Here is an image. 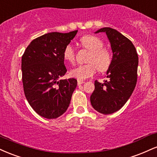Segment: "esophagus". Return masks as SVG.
Returning <instances> with one entry per match:
<instances>
[{
  "label": "esophagus",
  "mask_w": 157,
  "mask_h": 157,
  "mask_svg": "<svg viewBox=\"0 0 157 157\" xmlns=\"http://www.w3.org/2000/svg\"><path fill=\"white\" fill-rule=\"evenodd\" d=\"M78 82V85H80V84H82L84 83V81H80V80H78V82Z\"/></svg>",
  "instance_id": "esophagus-1"
}]
</instances>
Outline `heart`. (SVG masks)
I'll use <instances>...</instances> for the list:
<instances>
[{"label": "heart", "mask_w": 157, "mask_h": 157, "mask_svg": "<svg viewBox=\"0 0 157 157\" xmlns=\"http://www.w3.org/2000/svg\"><path fill=\"white\" fill-rule=\"evenodd\" d=\"M83 47L90 51L87 62L85 64H79L70 71V75L78 80L83 81L95 74L97 67L100 71H106L111 66L112 56L108 50L103 48L104 43L99 38L93 35H86L80 39ZM63 59L66 62H73L75 50L71 44H68L63 51Z\"/></svg>", "instance_id": "heart-1"}]
</instances>
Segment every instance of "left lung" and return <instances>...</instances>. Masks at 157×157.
Wrapping results in <instances>:
<instances>
[{
	"instance_id": "obj_1",
	"label": "left lung",
	"mask_w": 157,
	"mask_h": 157,
	"mask_svg": "<svg viewBox=\"0 0 157 157\" xmlns=\"http://www.w3.org/2000/svg\"><path fill=\"white\" fill-rule=\"evenodd\" d=\"M100 32L106 33L113 56L106 72L108 80L95 81L90 102L97 112L109 115L122 108L133 93L137 80L138 55L132 41L119 31L105 27L95 31Z\"/></svg>"
}]
</instances>
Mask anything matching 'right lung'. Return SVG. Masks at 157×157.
Returning <instances> with one entry per match:
<instances>
[{
	"instance_id": "obj_1",
	"label": "right lung",
	"mask_w": 157,
	"mask_h": 157,
	"mask_svg": "<svg viewBox=\"0 0 157 157\" xmlns=\"http://www.w3.org/2000/svg\"><path fill=\"white\" fill-rule=\"evenodd\" d=\"M78 31L51 32L34 39L22 56L23 90L39 115L55 119L67 111L77 86L75 78L59 79L67 72L63 51Z\"/></svg>"
}]
</instances>
